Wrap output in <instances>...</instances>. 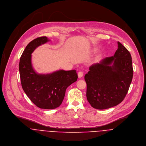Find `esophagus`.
I'll return each mask as SVG.
<instances>
[{
  "label": "esophagus",
  "mask_w": 146,
  "mask_h": 146,
  "mask_svg": "<svg viewBox=\"0 0 146 146\" xmlns=\"http://www.w3.org/2000/svg\"><path fill=\"white\" fill-rule=\"evenodd\" d=\"M83 76V72H82V71H79V72H78V77H79V78H82Z\"/></svg>",
  "instance_id": "esophagus-1"
}]
</instances>
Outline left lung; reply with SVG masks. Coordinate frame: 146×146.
<instances>
[{
    "label": "left lung",
    "instance_id": "1",
    "mask_svg": "<svg viewBox=\"0 0 146 146\" xmlns=\"http://www.w3.org/2000/svg\"><path fill=\"white\" fill-rule=\"evenodd\" d=\"M117 44L113 56L91 66L84 76L87 100L95 109L119 105L128 92L133 77L132 57L125 47L120 42Z\"/></svg>",
    "mask_w": 146,
    "mask_h": 146
}]
</instances>
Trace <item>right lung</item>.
<instances>
[{"instance_id": "obj_1", "label": "right lung", "mask_w": 146, "mask_h": 146, "mask_svg": "<svg viewBox=\"0 0 146 146\" xmlns=\"http://www.w3.org/2000/svg\"><path fill=\"white\" fill-rule=\"evenodd\" d=\"M49 41L44 36L29 42L21 56L19 70L22 89L29 99L40 108L53 109L62 104L67 88L78 77L75 70H59L48 74L36 72L32 64V53Z\"/></svg>"}]
</instances>
